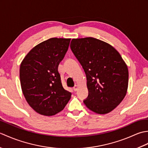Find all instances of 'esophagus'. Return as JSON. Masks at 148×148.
Segmentation results:
<instances>
[{"instance_id":"esophagus-1","label":"esophagus","mask_w":148,"mask_h":148,"mask_svg":"<svg viewBox=\"0 0 148 148\" xmlns=\"http://www.w3.org/2000/svg\"><path fill=\"white\" fill-rule=\"evenodd\" d=\"M78 88H79V86H78V85H77V84H76L73 88V89L74 91H77L78 90Z\"/></svg>"}]
</instances>
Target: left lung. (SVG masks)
Returning a JSON list of instances; mask_svg holds the SVG:
<instances>
[{
    "label": "left lung",
    "instance_id": "obj_1",
    "mask_svg": "<svg viewBox=\"0 0 148 148\" xmlns=\"http://www.w3.org/2000/svg\"><path fill=\"white\" fill-rule=\"evenodd\" d=\"M71 48L86 76L89 95L84 104L97 114L111 112L127 93L126 63L114 47L93 37L72 39Z\"/></svg>",
    "mask_w": 148,
    "mask_h": 148
}]
</instances>
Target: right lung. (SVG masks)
Instances as JSON below:
<instances>
[{
  "instance_id": "obj_1",
  "label": "right lung",
  "mask_w": 148,
  "mask_h": 148,
  "mask_svg": "<svg viewBox=\"0 0 148 148\" xmlns=\"http://www.w3.org/2000/svg\"><path fill=\"white\" fill-rule=\"evenodd\" d=\"M71 39L50 38L34 46L20 68L21 90L27 103L39 114L50 116L64 109L71 93L62 86L58 65Z\"/></svg>"
}]
</instances>
